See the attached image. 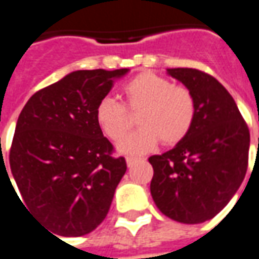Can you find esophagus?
Returning <instances> with one entry per match:
<instances>
[{
    "mask_svg": "<svg viewBox=\"0 0 259 259\" xmlns=\"http://www.w3.org/2000/svg\"><path fill=\"white\" fill-rule=\"evenodd\" d=\"M125 160H126V165H128V167H130V166H133L134 163L137 162V158H134V156H126Z\"/></svg>",
    "mask_w": 259,
    "mask_h": 259,
    "instance_id": "34e87169",
    "label": "esophagus"
}]
</instances>
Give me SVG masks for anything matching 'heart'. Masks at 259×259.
<instances>
[{"instance_id": "obj_1", "label": "heart", "mask_w": 259, "mask_h": 259, "mask_svg": "<svg viewBox=\"0 0 259 259\" xmlns=\"http://www.w3.org/2000/svg\"><path fill=\"white\" fill-rule=\"evenodd\" d=\"M125 107L112 97H103L96 107L100 130L112 141H119L133 125L131 114H138L141 128L118 144L122 153H145L162 141L175 145L190 133L196 117L193 94L185 85L174 84L156 73L144 72L122 89Z\"/></svg>"}]
</instances>
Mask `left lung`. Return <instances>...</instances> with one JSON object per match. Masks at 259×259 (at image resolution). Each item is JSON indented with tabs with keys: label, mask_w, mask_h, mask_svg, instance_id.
I'll return each mask as SVG.
<instances>
[{
	"label": "left lung",
	"mask_w": 259,
	"mask_h": 259,
	"mask_svg": "<svg viewBox=\"0 0 259 259\" xmlns=\"http://www.w3.org/2000/svg\"><path fill=\"white\" fill-rule=\"evenodd\" d=\"M193 94L196 117L176 147L153 155L152 199L163 214L199 224L227 206L247 174L249 130L234 99L213 76L197 69H167Z\"/></svg>",
	"instance_id": "obj_1"
}]
</instances>
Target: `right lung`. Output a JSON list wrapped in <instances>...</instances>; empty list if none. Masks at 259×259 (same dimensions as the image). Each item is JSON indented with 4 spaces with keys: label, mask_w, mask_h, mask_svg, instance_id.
I'll return each mask as SVG.
<instances>
[{
    "label": "right lung",
    "mask_w": 259,
    "mask_h": 259,
    "mask_svg": "<svg viewBox=\"0 0 259 259\" xmlns=\"http://www.w3.org/2000/svg\"><path fill=\"white\" fill-rule=\"evenodd\" d=\"M126 73H69L35 93L18 117L11 174L24 206L56 235L89 234L110 210L126 162L103 135L96 107Z\"/></svg>",
    "instance_id": "1"
}]
</instances>
